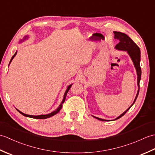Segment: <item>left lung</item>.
I'll return each instance as SVG.
<instances>
[{
  "label": "left lung",
  "mask_w": 155,
  "mask_h": 155,
  "mask_svg": "<svg viewBox=\"0 0 155 155\" xmlns=\"http://www.w3.org/2000/svg\"><path fill=\"white\" fill-rule=\"evenodd\" d=\"M114 38L119 41V42H118V43L116 46H115V48L118 49V50L127 51L128 54L130 55V58H132L134 67H135V68H136L137 75H138L137 84H138V87H139V90H138L135 99H134V101L133 102V104H134V102H135L136 99L137 98L138 95H139V88H140L139 83H140V80L141 78V68H140V51L139 47H138V46L135 43H134L132 39L128 37V36H127L126 34L122 33V32H117V31H114ZM133 104L131 105V106L128 108L126 111L124 112L123 114H120L118 117H117L116 118V120L118 119V118L122 117L123 115H124L125 113H126L130 109V108L133 106ZM95 118H97V119H98V120H102V121H107V120L102 119V118H98V117H95Z\"/></svg>",
  "instance_id": "left-lung-1"
}]
</instances>
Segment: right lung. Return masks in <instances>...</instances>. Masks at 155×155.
Wrapping results in <instances>:
<instances>
[{
	"label": "right lung",
	"instance_id": "add662e5",
	"mask_svg": "<svg viewBox=\"0 0 155 155\" xmlns=\"http://www.w3.org/2000/svg\"><path fill=\"white\" fill-rule=\"evenodd\" d=\"M16 53H15L14 55H13L12 57V58H11V61H10V63H11V62L12 61V60L13 59V58L15 57V56L16 55ZM10 63H9V64H10ZM71 86H72V85H70V86H68V87L67 89V91H66L65 93H64V98H63V100H62V102L61 103V104H60V106L58 107V108H57V110H54V112H52V113H50V114H45V115H39V116H33V115H28V114H25V113H22V112L19 111L18 109H17V110L20 113L22 114V115H24V116H25V117H30V118H37V119H45V118H49V117H52V116H53V115H54V114H56L57 113H58V112L61 110V109L62 107V104H63V103H64V101H65V98H66V96H67V93L68 92L69 89H70V88H71Z\"/></svg>",
	"mask_w": 155,
	"mask_h": 155
}]
</instances>
